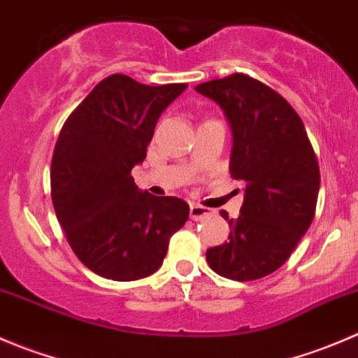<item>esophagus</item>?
Here are the masks:
<instances>
[{"label":"esophagus","instance_id":"esophagus-1","mask_svg":"<svg viewBox=\"0 0 358 358\" xmlns=\"http://www.w3.org/2000/svg\"><path fill=\"white\" fill-rule=\"evenodd\" d=\"M211 215V209L204 208V206H199V204H190V218L196 220V222H199V220L206 218V216Z\"/></svg>","mask_w":358,"mask_h":358}]
</instances>
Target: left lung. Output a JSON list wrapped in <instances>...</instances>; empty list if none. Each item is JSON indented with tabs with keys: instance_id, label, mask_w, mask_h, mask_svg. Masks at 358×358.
Instances as JSON below:
<instances>
[{
	"instance_id": "8db88e82",
	"label": "left lung",
	"mask_w": 358,
	"mask_h": 358,
	"mask_svg": "<svg viewBox=\"0 0 358 358\" xmlns=\"http://www.w3.org/2000/svg\"><path fill=\"white\" fill-rule=\"evenodd\" d=\"M215 100L232 128L230 175L246 183L229 241L206 251L227 279L256 280L286 263L315 215L320 171L301 117L284 96L246 74L196 86Z\"/></svg>"
}]
</instances>
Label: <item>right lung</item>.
<instances>
[{"instance_id": "obj_1", "label": "right lung", "mask_w": 358, "mask_h": 358, "mask_svg": "<svg viewBox=\"0 0 358 358\" xmlns=\"http://www.w3.org/2000/svg\"><path fill=\"white\" fill-rule=\"evenodd\" d=\"M185 83L147 86L129 76L100 81L62 126L52 159V201L69 246L96 275L138 280L162 265L189 204L135 185L159 115Z\"/></svg>"}]
</instances>
